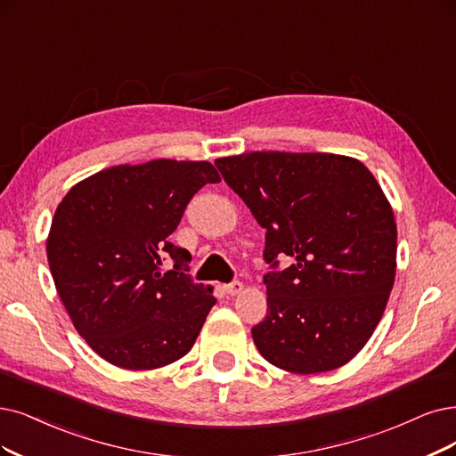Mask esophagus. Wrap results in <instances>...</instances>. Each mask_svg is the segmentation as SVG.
<instances>
[{"label":"esophagus","mask_w":456,"mask_h":456,"mask_svg":"<svg viewBox=\"0 0 456 456\" xmlns=\"http://www.w3.org/2000/svg\"><path fill=\"white\" fill-rule=\"evenodd\" d=\"M242 289H244V283H242V281H232V283L225 285V293L231 295V297L242 293Z\"/></svg>","instance_id":"34e87169"}]
</instances>
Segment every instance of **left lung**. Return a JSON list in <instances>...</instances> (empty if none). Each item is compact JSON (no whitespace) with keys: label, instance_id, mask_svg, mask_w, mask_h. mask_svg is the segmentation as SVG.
Listing matches in <instances>:
<instances>
[{"label":"left lung","instance_id":"left-lung-1","mask_svg":"<svg viewBox=\"0 0 456 456\" xmlns=\"http://www.w3.org/2000/svg\"><path fill=\"white\" fill-rule=\"evenodd\" d=\"M229 188L266 229V317L251 329L261 355L293 374L349 362L385 312L396 274V222L381 185L355 158L248 151L216 159Z\"/></svg>","mask_w":456,"mask_h":456}]
</instances>
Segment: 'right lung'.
Masks as SVG:
<instances>
[{
	"label": "right lung",
	"mask_w": 456,
	"mask_h": 456,
	"mask_svg": "<svg viewBox=\"0 0 456 456\" xmlns=\"http://www.w3.org/2000/svg\"><path fill=\"white\" fill-rule=\"evenodd\" d=\"M208 161L116 165L80 180L53 217L46 257L77 332L107 362L154 370L188 353L216 305L168 242L191 197L216 183ZM168 255L175 265L160 271Z\"/></svg>",
	"instance_id": "obj_1"
}]
</instances>
